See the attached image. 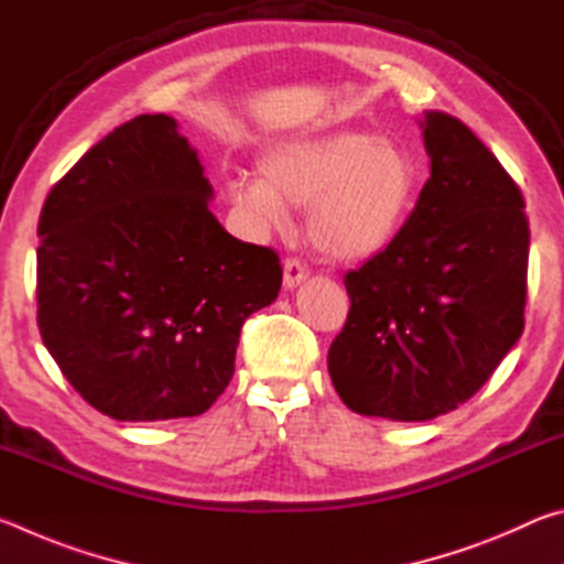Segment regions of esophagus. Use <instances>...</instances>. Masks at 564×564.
I'll return each instance as SVG.
<instances>
[{"label":"esophagus","mask_w":564,"mask_h":564,"mask_svg":"<svg viewBox=\"0 0 564 564\" xmlns=\"http://www.w3.org/2000/svg\"><path fill=\"white\" fill-rule=\"evenodd\" d=\"M305 279H308V269L299 261V259H285L283 263V285L289 291H293L295 285H301Z\"/></svg>","instance_id":"1"}]
</instances>
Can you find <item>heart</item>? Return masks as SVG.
I'll return each instance as SVG.
<instances>
[{
  "label": "heart",
  "instance_id": "1",
  "mask_svg": "<svg viewBox=\"0 0 564 564\" xmlns=\"http://www.w3.org/2000/svg\"><path fill=\"white\" fill-rule=\"evenodd\" d=\"M423 171L405 147L378 133L333 129L275 141L259 176L234 178L231 198L263 228H283L291 206H308V238L336 261L388 251L413 216Z\"/></svg>",
  "mask_w": 564,
  "mask_h": 564
}]
</instances>
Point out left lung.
<instances>
[{
  "label": "left lung",
  "instance_id": "obj_1",
  "mask_svg": "<svg viewBox=\"0 0 564 564\" xmlns=\"http://www.w3.org/2000/svg\"><path fill=\"white\" fill-rule=\"evenodd\" d=\"M431 178L398 241L346 273L328 373L352 413L431 420L485 386L518 343L530 226L520 186L460 119L425 111Z\"/></svg>",
  "mask_w": 564,
  "mask_h": 564
}]
</instances>
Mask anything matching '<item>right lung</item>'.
<instances>
[{
  "label": "right lung",
  "instance_id": "obj_1",
  "mask_svg": "<svg viewBox=\"0 0 564 564\" xmlns=\"http://www.w3.org/2000/svg\"><path fill=\"white\" fill-rule=\"evenodd\" d=\"M166 113L91 147L46 196L36 323L91 408L154 423L206 413L234 378L243 321L281 291L273 248L234 238Z\"/></svg>",
  "mask_w": 564,
  "mask_h": 564
}]
</instances>
